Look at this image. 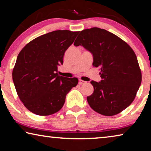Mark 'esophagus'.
I'll list each match as a JSON object with an SVG mask.
<instances>
[{"instance_id":"obj_1","label":"esophagus","mask_w":151,"mask_h":151,"mask_svg":"<svg viewBox=\"0 0 151 151\" xmlns=\"http://www.w3.org/2000/svg\"><path fill=\"white\" fill-rule=\"evenodd\" d=\"M86 81H84L83 80H81V79H79L78 80V84L79 85H84V84H86Z\"/></svg>"}]
</instances>
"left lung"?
<instances>
[{
  "label": "left lung",
  "instance_id": "8db88e82",
  "mask_svg": "<svg viewBox=\"0 0 151 151\" xmlns=\"http://www.w3.org/2000/svg\"><path fill=\"white\" fill-rule=\"evenodd\" d=\"M74 45L83 46L93 57V65L101 68L100 82L91 83L94 92L87 96L89 105L104 116H112L134 101L141 84V72L131 47L108 30L94 27L80 32Z\"/></svg>",
  "mask_w": 151,
  "mask_h": 151
}]
</instances>
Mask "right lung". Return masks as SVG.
I'll return each instance as SVG.
<instances>
[{"instance_id":"right-lung-1","label":"right lung","mask_w":151,"mask_h":151,"mask_svg":"<svg viewBox=\"0 0 151 151\" xmlns=\"http://www.w3.org/2000/svg\"><path fill=\"white\" fill-rule=\"evenodd\" d=\"M79 32L55 30L36 38L18 55L12 80L19 99L34 114L50 115L62 109L66 96L78 83L58 76L65 51Z\"/></svg>"}]
</instances>
